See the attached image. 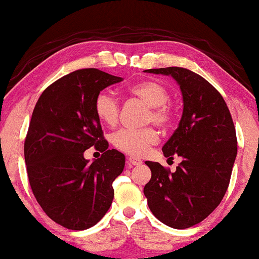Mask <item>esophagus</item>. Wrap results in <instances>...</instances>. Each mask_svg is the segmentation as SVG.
Returning a JSON list of instances; mask_svg holds the SVG:
<instances>
[{"label": "esophagus", "mask_w": 259, "mask_h": 259, "mask_svg": "<svg viewBox=\"0 0 259 259\" xmlns=\"http://www.w3.org/2000/svg\"><path fill=\"white\" fill-rule=\"evenodd\" d=\"M142 161L138 159V158L135 157H129L127 158V165H130V166H135V165H140Z\"/></svg>", "instance_id": "34e87169"}]
</instances>
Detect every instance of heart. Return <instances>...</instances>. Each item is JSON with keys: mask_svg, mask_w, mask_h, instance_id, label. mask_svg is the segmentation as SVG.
<instances>
[{"mask_svg": "<svg viewBox=\"0 0 259 259\" xmlns=\"http://www.w3.org/2000/svg\"><path fill=\"white\" fill-rule=\"evenodd\" d=\"M127 94L138 99L148 107L146 112V123H154L160 127L169 126L174 118V110L169 104L170 93L157 80H141L127 89ZM94 111L101 123L114 126L119 120L120 105L116 96L110 92H100L94 101ZM158 133L153 127L143 129H120L111 136V142L117 149L130 155H142L151 146L158 142Z\"/></svg>", "mask_w": 259, "mask_h": 259, "instance_id": "heart-1", "label": "heart"}]
</instances>
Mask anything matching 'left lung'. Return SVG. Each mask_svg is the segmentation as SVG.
Instances as JSON below:
<instances>
[{"label":"left lung","instance_id":"1","mask_svg":"<svg viewBox=\"0 0 259 259\" xmlns=\"http://www.w3.org/2000/svg\"><path fill=\"white\" fill-rule=\"evenodd\" d=\"M180 84L183 113L179 127L163 146L166 158L183 160L171 172L159 163L146 161L152 171L143 188L152 213L175 229L204 221L228 189L238 141L228 106L212 84L183 67L151 68Z\"/></svg>","mask_w":259,"mask_h":259}]
</instances>
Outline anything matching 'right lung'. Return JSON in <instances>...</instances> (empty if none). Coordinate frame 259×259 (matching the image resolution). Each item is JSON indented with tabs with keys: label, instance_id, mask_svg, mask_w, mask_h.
Masks as SVG:
<instances>
[{
	"label": "right lung",
	"instance_id": "1",
	"mask_svg": "<svg viewBox=\"0 0 259 259\" xmlns=\"http://www.w3.org/2000/svg\"><path fill=\"white\" fill-rule=\"evenodd\" d=\"M121 80L98 68L73 71L52 83L33 108L24 143L27 177L47 216L67 229L93 227L113 200L112 183L125 157L108 149L94 101ZM93 145L103 154L89 163L82 153Z\"/></svg>",
	"mask_w": 259,
	"mask_h": 259
}]
</instances>
